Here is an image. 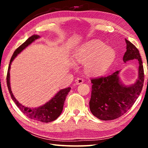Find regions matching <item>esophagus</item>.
Returning <instances> with one entry per match:
<instances>
[{"instance_id":"esophagus-1","label":"esophagus","mask_w":148,"mask_h":148,"mask_svg":"<svg viewBox=\"0 0 148 148\" xmlns=\"http://www.w3.org/2000/svg\"><path fill=\"white\" fill-rule=\"evenodd\" d=\"M84 79L83 78H81V77H79V78H77L76 80V85H79L82 83H84Z\"/></svg>"}]
</instances>
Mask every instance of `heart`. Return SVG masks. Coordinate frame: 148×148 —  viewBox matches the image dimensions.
<instances>
[{"instance_id": "1", "label": "heart", "mask_w": 148, "mask_h": 148, "mask_svg": "<svg viewBox=\"0 0 148 148\" xmlns=\"http://www.w3.org/2000/svg\"><path fill=\"white\" fill-rule=\"evenodd\" d=\"M115 58L114 50L98 40L82 45L74 54V59L79 63L86 64V72L93 76L106 72L113 64Z\"/></svg>"}]
</instances>
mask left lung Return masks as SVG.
<instances>
[{"mask_svg": "<svg viewBox=\"0 0 148 148\" xmlns=\"http://www.w3.org/2000/svg\"><path fill=\"white\" fill-rule=\"evenodd\" d=\"M125 42L127 51L123 59L124 62L133 59L138 61L136 82L131 86H125L119 79L120 71L106 77L91 79L92 85L90 110L93 116L104 121L117 119L126 113L136 101L143 87L144 68L139 51L127 39Z\"/></svg>", "mask_w": 148, "mask_h": 148, "instance_id": "1", "label": "left lung"}]
</instances>
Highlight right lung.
<instances>
[{
	"label": "right lung",
	"mask_w": 148,
	"mask_h": 148,
	"mask_svg": "<svg viewBox=\"0 0 148 148\" xmlns=\"http://www.w3.org/2000/svg\"><path fill=\"white\" fill-rule=\"evenodd\" d=\"M39 38L40 36L38 35H32L31 37H29L23 44H22L18 48L16 49V51H14L13 56H12L10 59V61L8 73H7L6 82L8 91L10 92V94L11 95L12 100L16 103L17 106L19 108V110L26 116L28 117L29 118L36 120V121H38L49 123L56 120L62 113V110H63V106L65 99H66L67 95H68L70 90L71 89V87H68V88L60 90L53 98L47 102H46L45 104L42 105V106H39L38 108H28L23 106V105L20 104L17 101V99L15 98L13 93H12L10 87V70L12 62L16 58L17 55L21 53L25 48H26L29 45L31 44L32 42H33L35 40L38 39Z\"/></svg>",
	"instance_id": "right-lung-1"
}]
</instances>
